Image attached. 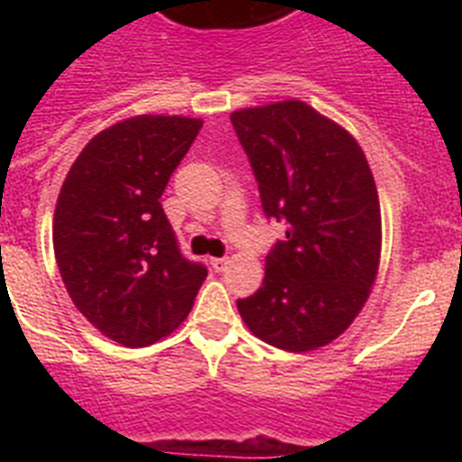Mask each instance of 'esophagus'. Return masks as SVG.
I'll return each instance as SVG.
<instances>
[{
	"instance_id": "obj_1",
	"label": "esophagus",
	"mask_w": 462,
	"mask_h": 462,
	"mask_svg": "<svg viewBox=\"0 0 462 462\" xmlns=\"http://www.w3.org/2000/svg\"><path fill=\"white\" fill-rule=\"evenodd\" d=\"M210 266L215 268V273H222V271H226L228 259L226 256H222V259H210Z\"/></svg>"
}]
</instances>
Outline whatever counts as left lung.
Wrapping results in <instances>:
<instances>
[{
	"mask_svg": "<svg viewBox=\"0 0 462 462\" xmlns=\"http://www.w3.org/2000/svg\"><path fill=\"white\" fill-rule=\"evenodd\" d=\"M268 217L287 238L266 256L259 291L238 300L259 340L303 354L326 346L356 319L382 254V210L356 138L305 101L231 113Z\"/></svg>",
	"mask_w": 462,
	"mask_h": 462,
	"instance_id": "1",
	"label": "left lung"
}]
</instances>
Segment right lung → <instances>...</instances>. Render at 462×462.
Returning <instances> with one entry per match:
<instances>
[{"label": "right lung", "instance_id": "add662e5", "mask_svg": "<svg viewBox=\"0 0 462 462\" xmlns=\"http://www.w3.org/2000/svg\"><path fill=\"white\" fill-rule=\"evenodd\" d=\"M203 120L136 116L99 132L57 196L52 245L85 319L125 346H148L185 321L206 280L180 254L162 208L171 173Z\"/></svg>", "mask_w": 462, "mask_h": 462}]
</instances>
